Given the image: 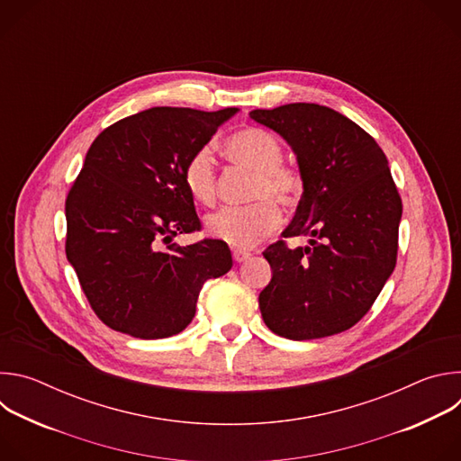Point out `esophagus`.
Instances as JSON below:
<instances>
[{
	"label": "esophagus",
	"instance_id": "1",
	"mask_svg": "<svg viewBox=\"0 0 461 461\" xmlns=\"http://www.w3.org/2000/svg\"><path fill=\"white\" fill-rule=\"evenodd\" d=\"M246 258H249V253H248V251L233 249V260H235V262H244Z\"/></svg>",
	"mask_w": 461,
	"mask_h": 461
}]
</instances>
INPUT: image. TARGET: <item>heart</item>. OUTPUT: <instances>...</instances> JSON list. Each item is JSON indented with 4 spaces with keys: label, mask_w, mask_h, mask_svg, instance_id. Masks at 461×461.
I'll use <instances>...</instances> for the list:
<instances>
[{
    "label": "heart",
    "mask_w": 461,
    "mask_h": 461,
    "mask_svg": "<svg viewBox=\"0 0 461 461\" xmlns=\"http://www.w3.org/2000/svg\"><path fill=\"white\" fill-rule=\"evenodd\" d=\"M224 151L231 162L253 171L249 201L244 208H222L206 219L208 233L235 248H251L274 233L281 222V204L294 210L304 193V175L283 162L285 148L276 135L260 127H244L231 135ZM182 182L191 199L212 206L217 199V169L210 148H199L182 167Z\"/></svg>",
    "instance_id": "1"
}]
</instances>
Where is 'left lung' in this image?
<instances>
[{
	"label": "left lung",
	"mask_w": 461,
	"mask_h": 461,
	"mask_svg": "<svg viewBox=\"0 0 461 461\" xmlns=\"http://www.w3.org/2000/svg\"><path fill=\"white\" fill-rule=\"evenodd\" d=\"M249 116L292 146L304 193L283 237L262 255L272 281L258 295L270 330L294 341L348 330L372 308L396 268L402 196L377 142L345 114L319 104L255 109Z\"/></svg>",
	"instance_id": "8db88e82"
}]
</instances>
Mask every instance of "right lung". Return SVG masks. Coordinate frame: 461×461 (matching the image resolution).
Segmentation results:
<instances>
[{
  "mask_svg": "<svg viewBox=\"0 0 461 461\" xmlns=\"http://www.w3.org/2000/svg\"><path fill=\"white\" fill-rule=\"evenodd\" d=\"M237 113L151 107L105 127L65 201V253L98 319L116 332L169 338L191 322L208 279L233 267L226 242L178 246L201 231L182 167Z\"/></svg>",
  "mask_w": 461,
  "mask_h": 461,
  "instance_id": "add662e5",
  "label": "right lung"
}]
</instances>
